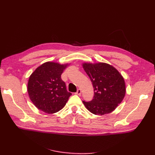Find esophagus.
I'll use <instances>...</instances> for the list:
<instances>
[{
  "instance_id": "esophagus-1",
  "label": "esophagus",
  "mask_w": 155,
  "mask_h": 155,
  "mask_svg": "<svg viewBox=\"0 0 155 155\" xmlns=\"http://www.w3.org/2000/svg\"><path fill=\"white\" fill-rule=\"evenodd\" d=\"M76 94L77 95H79V96H80L81 94V89H78V91H77V92H76Z\"/></svg>"
}]
</instances>
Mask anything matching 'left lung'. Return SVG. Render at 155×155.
Masks as SVG:
<instances>
[{"mask_svg":"<svg viewBox=\"0 0 155 155\" xmlns=\"http://www.w3.org/2000/svg\"><path fill=\"white\" fill-rule=\"evenodd\" d=\"M83 68L90 78L94 91L91 101H83L87 109L96 115H104L114 111L122 101L126 87L124 77L118 70L106 63L84 62Z\"/></svg>","mask_w":155,"mask_h":155,"instance_id":"obj_1","label":"left lung"}]
</instances>
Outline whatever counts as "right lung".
Instances as JSON below:
<instances>
[{
	"label": "right lung",
	"instance_id": "obj_1",
	"mask_svg": "<svg viewBox=\"0 0 155 155\" xmlns=\"http://www.w3.org/2000/svg\"><path fill=\"white\" fill-rule=\"evenodd\" d=\"M70 63L48 61L37 67L29 78L28 93L40 110L53 114L61 110L72 94L67 91L61 76Z\"/></svg>",
	"mask_w": 155,
	"mask_h": 155
}]
</instances>
